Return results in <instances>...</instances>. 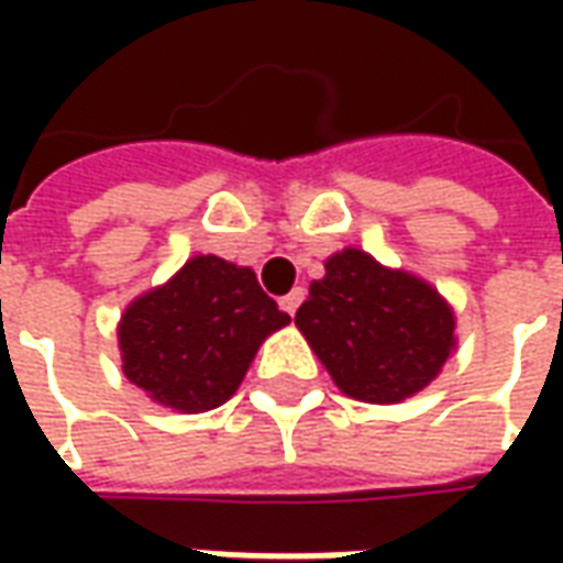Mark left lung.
Here are the masks:
<instances>
[{"label": "left lung", "mask_w": 563, "mask_h": 563, "mask_svg": "<svg viewBox=\"0 0 563 563\" xmlns=\"http://www.w3.org/2000/svg\"><path fill=\"white\" fill-rule=\"evenodd\" d=\"M268 292L253 268L220 253H198L172 280L126 307L117 329L123 374L180 413L222 407L244 383L265 338L289 325Z\"/></svg>", "instance_id": "obj_1"}]
</instances>
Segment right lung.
<instances>
[{"mask_svg": "<svg viewBox=\"0 0 563 563\" xmlns=\"http://www.w3.org/2000/svg\"><path fill=\"white\" fill-rule=\"evenodd\" d=\"M295 325L334 386L367 404H398L422 391L455 346V319L443 298L358 250L329 258Z\"/></svg>", "mask_w": 563, "mask_h": 563, "instance_id": "obj_1", "label": "right lung"}]
</instances>
